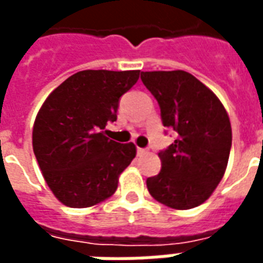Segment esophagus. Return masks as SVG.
I'll list each match as a JSON object with an SVG mask.
<instances>
[{"instance_id":"obj_1","label":"esophagus","mask_w":263,"mask_h":263,"mask_svg":"<svg viewBox=\"0 0 263 263\" xmlns=\"http://www.w3.org/2000/svg\"><path fill=\"white\" fill-rule=\"evenodd\" d=\"M137 154H138V156H142V155L146 154V149H143V148H138V149H137Z\"/></svg>"}]
</instances>
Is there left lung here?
I'll use <instances>...</instances> for the list:
<instances>
[{"instance_id":"8db88e82","label":"left lung","mask_w":263,"mask_h":263,"mask_svg":"<svg viewBox=\"0 0 263 263\" xmlns=\"http://www.w3.org/2000/svg\"><path fill=\"white\" fill-rule=\"evenodd\" d=\"M141 80L159 104L163 126L176 132L175 142L159 152V175L146 179L149 193L171 209L197 207L226 172L232 142L228 114L187 71H142Z\"/></svg>"}]
</instances>
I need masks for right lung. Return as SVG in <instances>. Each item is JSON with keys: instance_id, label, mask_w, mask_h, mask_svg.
<instances>
[{"instance_id": "1", "label": "right lung", "mask_w": 263, "mask_h": 263, "mask_svg": "<svg viewBox=\"0 0 263 263\" xmlns=\"http://www.w3.org/2000/svg\"><path fill=\"white\" fill-rule=\"evenodd\" d=\"M139 70H83L70 76L37 112L32 145L50 190L65 205L91 207L112 196L118 176L137 155L135 145L104 135L117 121L120 98Z\"/></svg>"}]
</instances>
